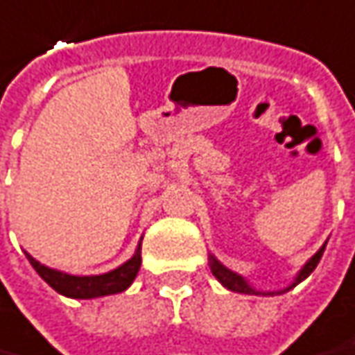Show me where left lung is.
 I'll return each mask as SVG.
<instances>
[{
	"mask_svg": "<svg viewBox=\"0 0 355 355\" xmlns=\"http://www.w3.org/2000/svg\"><path fill=\"white\" fill-rule=\"evenodd\" d=\"M324 246H327V244H324ZM324 246L321 248V250H319V252H317V254L313 255V257H311V259H309L306 265H304V269L300 271L298 279H296V282H294V284L302 282L304 279H307V277L313 272V269H315L317 263H319V259H321V255H323ZM209 267H211L213 275L217 277V281H219L223 286H227L229 290H232V292H240V294H257L254 288H250V286H248V282L244 281L242 277H238L236 272L229 271V269H227L225 265H220L219 261L213 257V255L209 257ZM294 284H292V286H294ZM292 286H290V288H292ZM290 288H286V290H290Z\"/></svg>",
	"mask_w": 355,
	"mask_h": 355,
	"instance_id": "obj_1",
	"label": "left lung"
}]
</instances>
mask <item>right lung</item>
Returning <instances> with one entry per match:
<instances>
[{
	"label": "right lung",
	"mask_w": 355,
	"mask_h": 355,
	"mask_svg": "<svg viewBox=\"0 0 355 355\" xmlns=\"http://www.w3.org/2000/svg\"><path fill=\"white\" fill-rule=\"evenodd\" d=\"M31 265L36 269L40 277L48 282L51 288L63 294L67 298H100V296H107V294H117L126 290L138 275L142 257H140V246L136 250L132 259H128L125 265H121L119 269L105 275H98V277H73L67 272L53 271L48 269L42 263H38L32 255L26 254Z\"/></svg>",
	"instance_id": "1"
}]
</instances>
